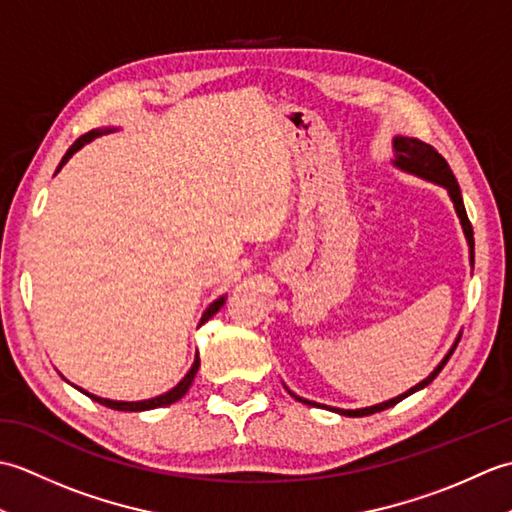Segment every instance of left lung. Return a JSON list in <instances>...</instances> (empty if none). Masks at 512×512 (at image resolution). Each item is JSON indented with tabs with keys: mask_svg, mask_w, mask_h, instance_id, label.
I'll use <instances>...</instances> for the list:
<instances>
[{
	"mask_svg": "<svg viewBox=\"0 0 512 512\" xmlns=\"http://www.w3.org/2000/svg\"><path fill=\"white\" fill-rule=\"evenodd\" d=\"M394 149H396V160H394L396 167L405 169V171H409V173H416V176H420V178H424V180L438 182V184H442L444 189L449 191L451 200H453V204H455V211H458V215H460L464 235H466V239H469V246H471V262H475L473 226H471V222H469V215H466L464 202H462V193H460V184H458V180H455L453 171H451V167H449V162L444 160L431 145L422 143V140H418V138L398 136V138H394ZM455 347H458V341H455V345L451 347V352H449L447 356H444V361H442L436 369H433L431 376L424 378L422 383H418L416 387H411L409 391H405V394H400V396L391 398V400H387V402H380V405H374V407H365V409H334V411H339L341 416L361 418V416H369V413H378V411H385V409H389V407L398 405V402H400L402 398L411 396L413 391H418V389H422V387H427V385L431 383V380L442 372V367L447 365L451 354L455 352ZM290 394H292V391H290ZM292 396H295V394H292ZM295 398L301 400V402H306V405H317V402L306 400V398H299V396H295ZM319 407H323V405H319Z\"/></svg>",
	"mask_w": 512,
	"mask_h": 512,
	"instance_id": "obj_1",
	"label": "left lung"
}]
</instances>
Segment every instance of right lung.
Wrapping results in <instances>:
<instances>
[{"label":"right lung","instance_id":"add662e5","mask_svg":"<svg viewBox=\"0 0 512 512\" xmlns=\"http://www.w3.org/2000/svg\"><path fill=\"white\" fill-rule=\"evenodd\" d=\"M105 132H110V129H103V132H99V129H92V132H88V134H83L81 138H76L74 140V145L65 151V156L61 158V165H59V169L65 165V162L70 160V156L74 154V151H79L85 143H90L92 138H96V136H101V134H105ZM57 169V171H59ZM224 306V297H220L217 301H213L209 308H206V312L202 314V319H200V325L202 323H206L209 321L213 314L220 310ZM198 367H200V356H195V361H193V365H191V369H189V374L184 376L180 383L173 387L171 391H167V394H162V396H156V398H149V400H140V402H118V400H107V398H99V396H92V394H88V391H85V394H88L92 400H96V402H101V405H105V407H110V409H116V411H147V409H158V407H165V405H171V402H176V400H180L184 394H187L189 391V387H191V383H193V378H195V374H198ZM83 391V389H81Z\"/></svg>","mask_w":512,"mask_h":512}]
</instances>
